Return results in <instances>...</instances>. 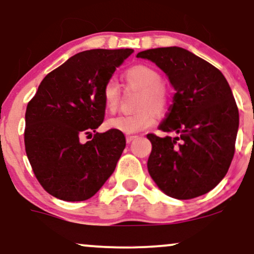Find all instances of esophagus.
<instances>
[{"label":"esophagus","mask_w":254,"mask_h":254,"mask_svg":"<svg viewBox=\"0 0 254 254\" xmlns=\"http://www.w3.org/2000/svg\"><path fill=\"white\" fill-rule=\"evenodd\" d=\"M135 138H136V136H133V135H127V137H125V139H127V143H130V142H132Z\"/></svg>","instance_id":"obj_1"}]
</instances>
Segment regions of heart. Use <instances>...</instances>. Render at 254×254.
<instances>
[{
  "instance_id": "1",
  "label": "heart",
  "mask_w": 254,
  "mask_h": 254,
  "mask_svg": "<svg viewBox=\"0 0 254 254\" xmlns=\"http://www.w3.org/2000/svg\"><path fill=\"white\" fill-rule=\"evenodd\" d=\"M125 82L131 88L141 90L137 99L133 115L118 116L106 122L111 130H118L124 133H135L143 131L155 123V115L162 116L170 106V93L162 83V76L155 68L145 64H137L124 72ZM105 110L115 113L118 110L121 92L116 81L110 80L105 83L103 93Z\"/></svg>"
}]
</instances>
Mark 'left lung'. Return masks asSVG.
I'll return each mask as SVG.
<instances>
[{
	"label": "left lung",
	"mask_w": 254,
	"mask_h": 254,
	"mask_svg": "<svg viewBox=\"0 0 254 254\" xmlns=\"http://www.w3.org/2000/svg\"><path fill=\"white\" fill-rule=\"evenodd\" d=\"M162 69L177 90L159 129L148 133V172L167 196L192 199L223 179L235 153L239 110L223 74L185 49L157 48L137 54Z\"/></svg>",
	"instance_id": "obj_1"
}]
</instances>
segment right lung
Here are the masks:
<instances>
[{
	"instance_id": "obj_1",
	"label": "right lung",
	"mask_w": 254,
	"mask_h": 254,
	"mask_svg": "<svg viewBox=\"0 0 254 254\" xmlns=\"http://www.w3.org/2000/svg\"><path fill=\"white\" fill-rule=\"evenodd\" d=\"M132 49L76 54L49 72L27 105L25 150L40 185L68 202L89 199L115 171L122 131L95 132L105 118L103 88ZM91 139L86 144L80 137Z\"/></svg>"
}]
</instances>
